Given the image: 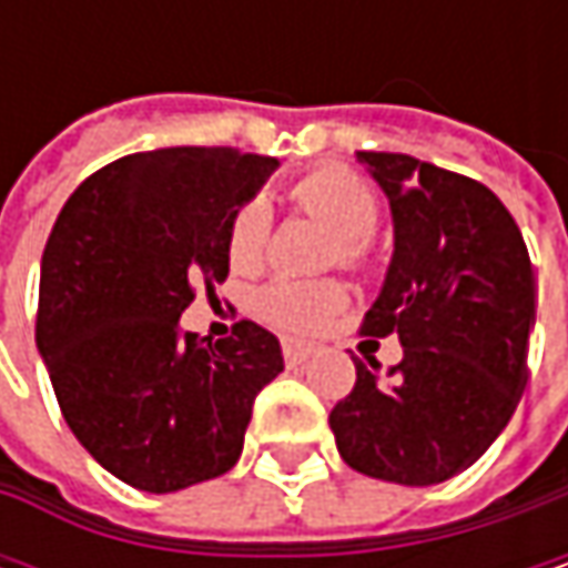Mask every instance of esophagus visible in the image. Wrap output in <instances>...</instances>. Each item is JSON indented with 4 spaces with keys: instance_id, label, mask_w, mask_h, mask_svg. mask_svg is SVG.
Masks as SVG:
<instances>
[{
    "instance_id": "1",
    "label": "esophagus",
    "mask_w": 568,
    "mask_h": 568,
    "mask_svg": "<svg viewBox=\"0 0 568 568\" xmlns=\"http://www.w3.org/2000/svg\"><path fill=\"white\" fill-rule=\"evenodd\" d=\"M312 345H305V342H292V338H285L283 342V355L288 365H302L305 358H312Z\"/></svg>"
}]
</instances>
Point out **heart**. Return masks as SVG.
Segmentation results:
<instances>
[{
    "mask_svg": "<svg viewBox=\"0 0 568 568\" xmlns=\"http://www.w3.org/2000/svg\"><path fill=\"white\" fill-rule=\"evenodd\" d=\"M292 196L302 210L325 220L338 233V253L345 263L362 260L365 240L378 226V196L362 176L338 171V168H322V171L305 173L292 186ZM266 240H270V206L266 200L256 196L243 203L230 223V236H226L230 263L236 270L256 266L263 260ZM256 305L280 328L308 332L345 305V288L338 283L276 280L260 292Z\"/></svg>",
    "mask_w": 568,
    "mask_h": 568,
    "instance_id": "b5f03b06",
    "label": "heart"
}]
</instances>
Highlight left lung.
<instances>
[{"label": "left lung", "instance_id": "8db88e82", "mask_svg": "<svg viewBox=\"0 0 568 568\" xmlns=\"http://www.w3.org/2000/svg\"><path fill=\"white\" fill-rule=\"evenodd\" d=\"M392 206L395 253L365 332H395L404 358L328 414L342 460L400 487L444 484L484 457L526 388L536 283L510 210L494 190L407 154L358 151Z\"/></svg>", "mask_w": 568, "mask_h": 568}]
</instances>
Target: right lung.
<instances>
[{
	"label": "right lung",
	"instance_id": "obj_1",
	"mask_svg": "<svg viewBox=\"0 0 568 568\" xmlns=\"http://www.w3.org/2000/svg\"><path fill=\"white\" fill-rule=\"evenodd\" d=\"M280 168L236 148H161L91 173L42 253L36 345L78 444L118 480L173 494L243 454L283 348L256 322L180 328L190 280L230 276V223Z\"/></svg>",
	"mask_w": 568,
	"mask_h": 568
}]
</instances>
